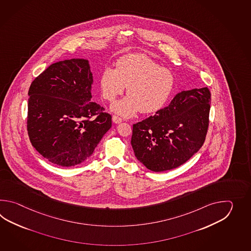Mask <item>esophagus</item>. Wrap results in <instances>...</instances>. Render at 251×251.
Returning a JSON list of instances; mask_svg holds the SVG:
<instances>
[{"label":"esophagus","instance_id":"34e87169","mask_svg":"<svg viewBox=\"0 0 251 251\" xmlns=\"http://www.w3.org/2000/svg\"><path fill=\"white\" fill-rule=\"evenodd\" d=\"M112 121L115 124H120L122 122V119L120 118H118L117 116H113Z\"/></svg>","mask_w":251,"mask_h":251}]
</instances>
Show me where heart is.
<instances>
[{"mask_svg": "<svg viewBox=\"0 0 251 251\" xmlns=\"http://www.w3.org/2000/svg\"><path fill=\"white\" fill-rule=\"evenodd\" d=\"M101 95L114 101L127 87V96L113 103L111 111L122 118H132L139 111L152 114L163 108L175 86L170 70L161 67L144 54H130L119 59L117 68L105 67L100 77Z\"/></svg>", "mask_w": 251, "mask_h": 251, "instance_id": "b5f03b06", "label": "heart"}]
</instances>
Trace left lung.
I'll return each instance as SVG.
<instances>
[{"label": "left lung", "instance_id": "obj_1", "mask_svg": "<svg viewBox=\"0 0 251 251\" xmlns=\"http://www.w3.org/2000/svg\"><path fill=\"white\" fill-rule=\"evenodd\" d=\"M211 93L207 87L182 91L168 107L133 126L136 159L150 171H170L197 153L205 140Z\"/></svg>", "mask_w": 251, "mask_h": 251}]
</instances>
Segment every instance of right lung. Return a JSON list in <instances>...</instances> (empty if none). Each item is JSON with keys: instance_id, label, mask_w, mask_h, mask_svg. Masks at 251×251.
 I'll list each match as a JSON object with an SVG mask.
<instances>
[{"instance_id": "right-lung-1", "label": "right lung", "mask_w": 251, "mask_h": 251, "mask_svg": "<svg viewBox=\"0 0 251 251\" xmlns=\"http://www.w3.org/2000/svg\"><path fill=\"white\" fill-rule=\"evenodd\" d=\"M93 82L89 60L73 58L51 64L29 87V140L53 164L84 162L111 128V116L91 101Z\"/></svg>"}]
</instances>
